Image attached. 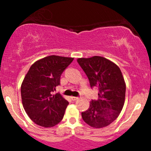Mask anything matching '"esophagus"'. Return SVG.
Segmentation results:
<instances>
[{
	"label": "esophagus",
	"instance_id": "1",
	"mask_svg": "<svg viewBox=\"0 0 151 151\" xmlns=\"http://www.w3.org/2000/svg\"><path fill=\"white\" fill-rule=\"evenodd\" d=\"M71 99L73 100V101H75V100L78 99L79 98H78V97H76V96H71Z\"/></svg>",
	"mask_w": 151,
	"mask_h": 151
}]
</instances>
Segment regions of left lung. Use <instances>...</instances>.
<instances>
[{"label":"left lung","mask_w":151,"mask_h":151,"mask_svg":"<svg viewBox=\"0 0 151 151\" xmlns=\"http://www.w3.org/2000/svg\"><path fill=\"white\" fill-rule=\"evenodd\" d=\"M77 62L91 86L99 88V99L90 102L82 118L93 128L106 127L118 118L124 105L126 83L122 72L118 65L101 56L81 58Z\"/></svg>","instance_id":"left-lung-1"}]
</instances>
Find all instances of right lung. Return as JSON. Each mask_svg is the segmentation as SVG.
Instances as JSON below:
<instances>
[{
    "instance_id": "right-lung-1",
    "label": "right lung",
    "mask_w": 151,
    "mask_h": 151,
    "mask_svg": "<svg viewBox=\"0 0 151 151\" xmlns=\"http://www.w3.org/2000/svg\"><path fill=\"white\" fill-rule=\"evenodd\" d=\"M73 60L50 55L36 60L29 68L21 85V97L25 112L36 124L50 128L63 119L68 102L60 93L52 92Z\"/></svg>"
}]
</instances>
